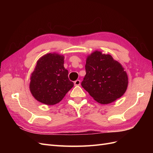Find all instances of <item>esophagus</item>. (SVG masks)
<instances>
[{"label": "esophagus", "instance_id": "1", "mask_svg": "<svg viewBox=\"0 0 153 153\" xmlns=\"http://www.w3.org/2000/svg\"><path fill=\"white\" fill-rule=\"evenodd\" d=\"M74 84H75V85H80V80H76V81H75V82H74Z\"/></svg>", "mask_w": 153, "mask_h": 153}]
</instances>
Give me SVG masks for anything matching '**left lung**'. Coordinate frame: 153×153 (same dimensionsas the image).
<instances>
[{"label":"left lung","instance_id":"8db88e82","mask_svg":"<svg viewBox=\"0 0 153 153\" xmlns=\"http://www.w3.org/2000/svg\"><path fill=\"white\" fill-rule=\"evenodd\" d=\"M85 72L81 85L97 102L110 103L126 91L127 74L109 54L98 51L91 53L87 59Z\"/></svg>","mask_w":153,"mask_h":153}]
</instances>
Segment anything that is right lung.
<instances>
[{"instance_id": "right-lung-1", "label": "right lung", "mask_w": 153, "mask_h": 153, "mask_svg": "<svg viewBox=\"0 0 153 153\" xmlns=\"http://www.w3.org/2000/svg\"><path fill=\"white\" fill-rule=\"evenodd\" d=\"M73 85L64 67V57L50 53L37 62L30 77V90L39 102L53 105L60 102Z\"/></svg>"}]
</instances>
